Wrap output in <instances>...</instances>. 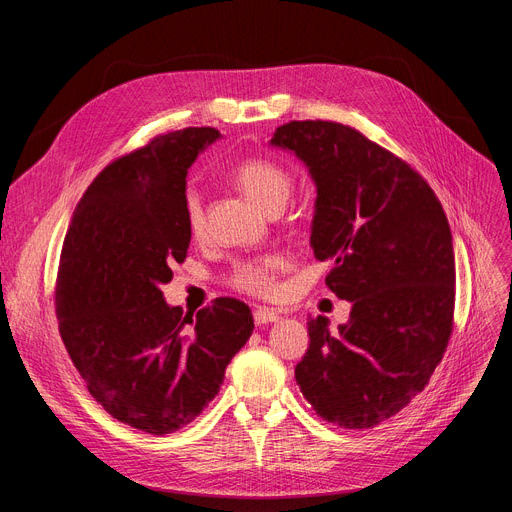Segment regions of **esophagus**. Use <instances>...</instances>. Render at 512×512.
Returning a JSON list of instances; mask_svg holds the SVG:
<instances>
[{
	"mask_svg": "<svg viewBox=\"0 0 512 512\" xmlns=\"http://www.w3.org/2000/svg\"><path fill=\"white\" fill-rule=\"evenodd\" d=\"M253 319H255L257 326H265V324H274V321H278L280 313L276 309H270V307H259L253 313Z\"/></svg>",
	"mask_w": 512,
	"mask_h": 512,
	"instance_id": "34e87169",
	"label": "esophagus"
}]
</instances>
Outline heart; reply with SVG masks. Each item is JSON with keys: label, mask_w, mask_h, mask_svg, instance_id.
I'll use <instances>...</instances> for the list:
<instances>
[{"label": "heart", "mask_w": 512, "mask_h": 512, "mask_svg": "<svg viewBox=\"0 0 512 512\" xmlns=\"http://www.w3.org/2000/svg\"><path fill=\"white\" fill-rule=\"evenodd\" d=\"M232 178L245 191L249 199L270 211L276 205H286L292 178L290 174L270 159H245L234 166ZM184 220L188 230L201 234L205 226L203 201L195 188H188L184 195ZM284 259L280 255H267L259 259H249L234 265L230 274V284L242 292L257 294V297H270L276 290V274L282 270Z\"/></svg>", "instance_id": "heart-1"}]
</instances>
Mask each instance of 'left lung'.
Returning <instances> with one entry per match:
<instances>
[{
  "label": "left lung",
  "instance_id": "8db88e82",
  "mask_svg": "<svg viewBox=\"0 0 512 512\" xmlns=\"http://www.w3.org/2000/svg\"><path fill=\"white\" fill-rule=\"evenodd\" d=\"M272 147L297 155L315 184L311 249L326 284L351 303L330 332L309 317L294 378L319 417L378 425L427 386L452 332L454 249L446 213L405 161L351 126L307 120L276 128Z\"/></svg>",
  "mask_w": 512,
  "mask_h": 512
}]
</instances>
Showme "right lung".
<instances>
[{"label":"right lung","instance_id":"1","mask_svg":"<svg viewBox=\"0 0 512 512\" xmlns=\"http://www.w3.org/2000/svg\"><path fill=\"white\" fill-rule=\"evenodd\" d=\"M218 139L215 128H184L116 159L76 205L62 247L56 313L66 351L107 413L155 436L209 405L255 328L238 299L184 317L161 292L191 245L188 168Z\"/></svg>","mask_w":512,"mask_h":512}]
</instances>
